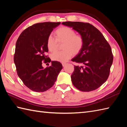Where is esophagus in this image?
I'll use <instances>...</instances> for the list:
<instances>
[{"label": "esophagus", "mask_w": 127, "mask_h": 127, "mask_svg": "<svg viewBox=\"0 0 127 127\" xmlns=\"http://www.w3.org/2000/svg\"><path fill=\"white\" fill-rule=\"evenodd\" d=\"M66 63H62V65H63V66H65L66 65Z\"/></svg>", "instance_id": "1"}]
</instances>
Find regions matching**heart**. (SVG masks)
I'll return each mask as SVG.
<instances>
[{
    "mask_svg": "<svg viewBox=\"0 0 127 127\" xmlns=\"http://www.w3.org/2000/svg\"><path fill=\"white\" fill-rule=\"evenodd\" d=\"M54 37L50 35L47 37L46 45L48 50L54 52L57 49L58 44H62L63 51H57L51 55L54 61L66 62L72 55H76L81 51L84 45L85 40L81 35L76 34L74 29L68 27H61L54 32Z\"/></svg>",
    "mask_w": 127,
    "mask_h": 127,
    "instance_id": "heart-1",
    "label": "heart"
}]
</instances>
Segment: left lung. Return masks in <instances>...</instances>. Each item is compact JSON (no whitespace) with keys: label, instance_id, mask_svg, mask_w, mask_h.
Instances as JSON below:
<instances>
[{"label":"left lung","instance_id":"1","mask_svg":"<svg viewBox=\"0 0 127 127\" xmlns=\"http://www.w3.org/2000/svg\"><path fill=\"white\" fill-rule=\"evenodd\" d=\"M62 25L72 28L85 40L81 51L71 59L82 64L74 65L72 84L82 92L96 90L109 77L114 58L111 47L101 32L90 23L69 21Z\"/></svg>","mask_w":127,"mask_h":127}]
</instances>
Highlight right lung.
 Instances as JSON below:
<instances>
[{"mask_svg": "<svg viewBox=\"0 0 127 127\" xmlns=\"http://www.w3.org/2000/svg\"><path fill=\"white\" fill-rule=\"evenodd\" d=\"M60 22L36 23L24 30L16 44L14 63L18 77L32 91L43 92L55 84L63 68L59 62L51 61V65L44 68V63H50L46 53L47 37Z\"/></svg>", "mask_w": 127, "mask_h": 127, "instance_id": "right-lung-1", "label": "right lung"}]
</instances>
